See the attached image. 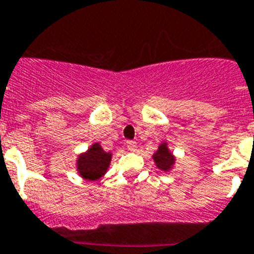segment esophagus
Listing matches in <instances>:
<instances>
[{
  "label": "esophagus",
  "mask_w": 254,
  "mask_h": 254,
  "mask_svg": "<svg viewBox=\"0 0 254 254\" xmlns=\"http://www.w3.org/2000/svg\"><path fill=\"white\" fill-rule=\"evenodd\" d=\"M127 147L130 151H135L136 149V142L134 140H127Z\"/></svg>",
  "instance_id": "obj_1"
}]
</instances>
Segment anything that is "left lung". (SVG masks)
I'll use <instances>...</instances> for the list:
<instances>
[{
  "mask_svg": "<svg viewBox=\"0 0 254 254\" xmlns=\"http://www.w3.org/2000/svg\"><path fill=\"white\" fill-rule=\"evenodd\" d=\"M153 160L156 162V166L162 171H169V170L173 169L174 164H175V157L169 151L166 143L160 144L156 153L153 154Z\"/></svg>",
  "mask_w": 254,
  "mask_h": 254,
  "instance_id": "8db88e82",
  "label": "left lung"
}]
</instances>
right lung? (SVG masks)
I'll return each instance as SVG.
<instances>
[{
  "label": "right lung",
  "instance_id": "add662e5",
  "mask_svg": "<svg viewBox=\"0 0 254 254\" xmlns=\"http://www.w3.org/2000/svg\"><path fill=\"white\" fill-rule=\"evenodd\" d=\"M111 157L112 154L103 151L100 143H94L85 153L79 156L76 162L79 174L87 180H98L109 169Z\"/></svg>",
  "mask_w": 254,
  "mask_h": 254
}]
</instances>
